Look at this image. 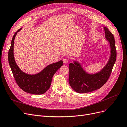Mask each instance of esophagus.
<instances>
[{"instance_id": "1", "label": "esophagus", "mask_w": 127, "mask_h": 127, "mask_svg": "<svg viewBox=\"0 0 127 127\" xmlns=\"http://www.w3.org/2000/svg\"><path fill=\"white\" fill-rule=\"evenodd\" d=\"M63 63L64 64H67L68 63V59L67 58H64L63 59Z\"/></svg>"}]
</instances>
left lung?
Masks as SVG:
<instances>
[{
	"mask_svg": "<svg viewBox=\"0 0 127 127\" xmlns=\"http://www.w3.org/2000/svg\"><path fill=\"white\" fill-rule=\"evenodd\" d=\"M105 38L109 42L111 55L106 64L102 69L94 74H88L77 61L70 63L69 83L71 88L77 93H88L100 88L109 79L116 60L117 51L113 34L106 27H104Z\"/></svg>",
	"mask_w": 127,
	"mask_h": 127,
	"instance_id": "obj_1",
	"label": "left lung"
}]
</instances>
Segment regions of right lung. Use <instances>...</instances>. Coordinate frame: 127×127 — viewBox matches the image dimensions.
Segmentation results:
<instances>
[{
	"label": "right lung",
	"mask_w": 127,
	"mask_h": 127,
	"mask_svg": "<svg viewBox=\"0 0 127 127\" xmlns=\"http://www.w3.org/2000/svg\"><path fill=\"white\" fill-rule=\"evenodd\" d=\"M19 29L15 33L11 42L8 52V61L17 85L22 90L33 94H42L50 87L52 78L56 72L63 66V62L60 60L48 65L41 72L35 75H29L22 71L17 65L14 56V40Z\"/></svg>",
	"instance_id": "add662e5"
}]
</instances>
